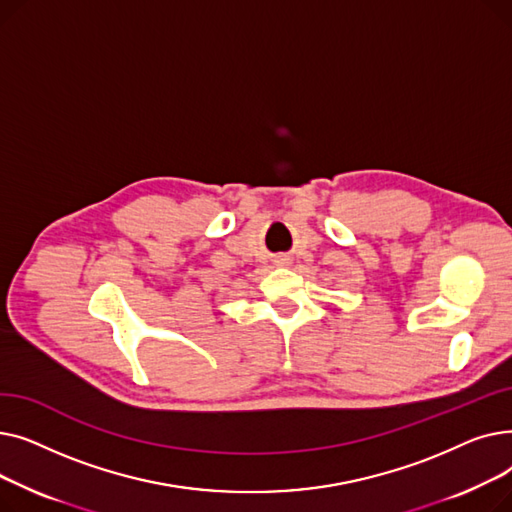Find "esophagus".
Here are the masks:
<instances>
[{"label":"esophagus","instance_id":"1","mask_svg":"<svg viewBox=\"0 0 512 512\" xmlns=\"http://www.w3.org/2000/svg\"><path fill=\"white\" fill-rule=\"evenodd\" d=\"M274 263H276V265H288V263H290V257L284 255V253H282V255H276V257H274Z\"/></svg>","mask_w":512,"mask_h":512}]
</instances>
